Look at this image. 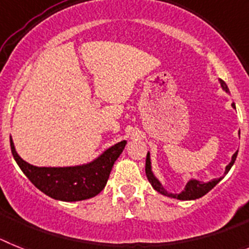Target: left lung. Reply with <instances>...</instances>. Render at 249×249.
Returning a JSON list of instances; mask_svg holds the SVG:
<instances>
[{
  "mask_svg": "<svg viewBox=\"0 0 249 249\" xmlns=\"http://www.w3.org/2000/svg\"><path fill=\"white\" fill-rule=\"evenodd\" d=\"M220 83V86H222V89H223L224 91L226 92H229L228 88H227L226 83H224L223 80H219ZM232 107H234L235 109V105L234 103H232ZM237 154H238V150L235 151L234 154H233L232 157V160H231V163L228 164V165L226 166V172H224V176H226L227 173L229 172V169L232 168V165L234 164L235 161V158H237ZM145 173H146V178H148L149 183L151 184V187L154 188L157 192H159L160 194H163V196H170V198H176V199H179V200H193V199H198V198H200V196H205V194L208 193L209 190H212L213 188L215 187V185L219 183L220 180H222V178H218V179H213V180L211 181H207V183H204V181H200V180H196V179H190V180H188L187 185H185L184 190L181 192V193H169V192H166L165 189H164V187L161 185V183L159 180H158L157 177L154 176V173H153V170H151V161H150V154H146V161H145Z\"/></svg>",
  "mask_w": 249,
  "mask_h": 249,
  "instance_id": "obj_1",
  "label": "left lung"
}]
</instances>
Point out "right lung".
<instances>
[{
  "label": "right lung",
  "mask_w": 249,
  "mask_h": 249,
  "mask_svg": "<svg viewBox=\"0 0 249 249\" xmlns=\"http://www.w3.org/2000/svg\"><path fill=\"white\" fill-rule=\"evenodd\" d=\"M10 142L17 165L32 184L46 196L62 202H77L98 196L107 185L112 165L126 145V140H123L83 165L47 168L31 165L23 160L17 154L12 138H10Z\"/></svg>",
  "instance_id": "right-lung-1"
}]
</instances>
